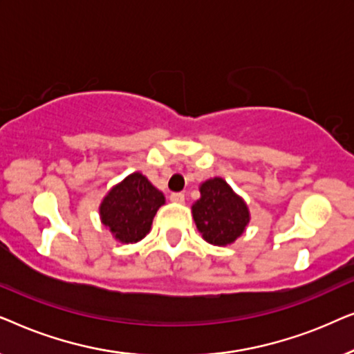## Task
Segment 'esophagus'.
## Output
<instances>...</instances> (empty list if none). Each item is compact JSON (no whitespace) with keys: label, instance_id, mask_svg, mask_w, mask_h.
Listing matches in <instances>:
<instances>
[{"label":"esophagus","instance_id":"esophagus-1","mask_svg":"<svg viewBox=\"0 0 354 354\" xmlns=\"http://www.w3.org/2000/svg\"><path fill=\"white\" fill-rule=\"evenodd\" d=\"M171 201L172 203H178V205H183L185 203V195L183 193H171Z\"/></svg>","mask_w":354,"mask_h":354}]
</instances>
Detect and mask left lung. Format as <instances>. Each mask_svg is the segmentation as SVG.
<instances>
[{
    "instance_id": "1",
    "label": "left lung",
    "mask_w": 354,
    "mask_h": 354,
    "mask_svg": "<svg viewBox=\"0 0 354 354\" xmlns=\"http://www.w3.org/2000/svg\"><path fill=\"white\" fill-rule=\"evenodd\" d=\"M200 200L192 206L196 229L207 243L227 246L243 235L250 224V209L222 177L201 182Z\"/></svg>"
}]
</instances>
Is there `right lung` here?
<instances>
[{"instance_id": "add662e5", "label": "right lung", "mask_w": 354, "mask_h": 354, "mask_svg": "<svg viewBox=\"0 0 354 354\" xmlns=\"http://www.w3.org/2000/svg\"><path fill=\"white\" fill-rule=\"evenodd\" d=\"M166 203L142 172H132L106 193L100 205V219L120 243H137L151 230L153 217Z\"/></svg>"}]
</instances>
